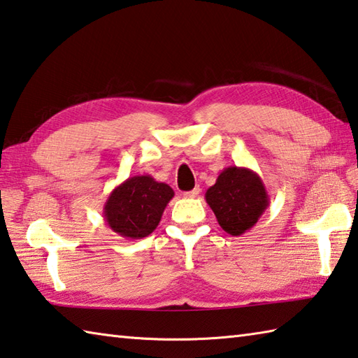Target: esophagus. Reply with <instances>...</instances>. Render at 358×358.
<instances>
[{"instance_id":"esophagus-1","label":"esophagus","mask_w":358,"mask_h":358,"mask_svg":"<svg viewBox=\"0 0 358 358\" xmlns=\"http://www.w3.org/2000/svg\"><path fill=\"white\" fill-rule=\"evenodd\" d=\"M199 194H200V187L197 186V187H194L192 191H187V192H185V194H183V197H185V199H195V197H197Z\"/></svg>"}]
</instances>
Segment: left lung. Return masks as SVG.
<instances>
[{
    "label": "left lung",
    "instance_id": "1",
    "mask_svg": "<svg viewBox=\"0 0 358 358\" xmlns=\"http://www.w3.org/2000/svg\"><path fill=\"white\" fill-rule=\"evenodd\" d=\"M205 199L222 229L231 236H242L253 228L270 203L262 178L248 167L237 166L220 172Z\"/></svg>",
    "mask_w": 358,
    "mask_h": 358
}]
</instances>
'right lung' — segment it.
Returning a JSON list of instances; mask_svg holds the SVG:
<instances>
[{"label":"right lung","mask_w":358,"mask_h":358,"mask_svg":"<svg viewBox=\"0 0 358 358\" xmlns=\"http://www.w3.org/2000/svg\"><path fill=\"white\" fill-rule=\"evenodd\" d=\"M173 189L150 175H135L111 191L103 205V220L125 239H143L157 229Z\"/></svg>","instance_id":"obj_1"}]
</instances>
